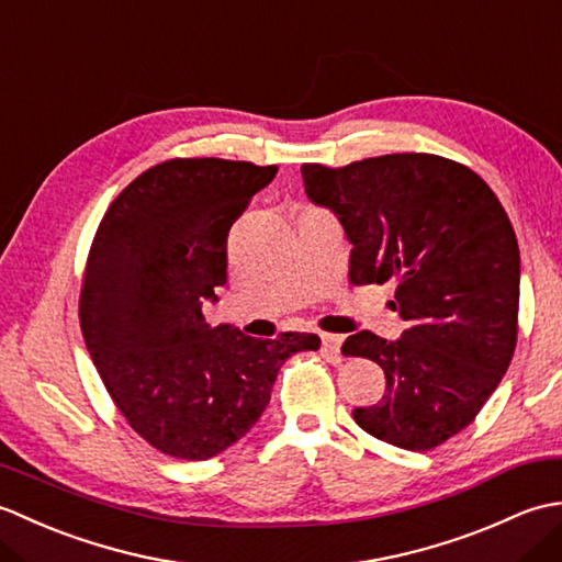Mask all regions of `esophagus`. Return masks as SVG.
<instances>
[{
    "mask_svg": "<svg viewBox=\"0 0 562 562\" xmlns=\"http://www.w3.org/2000/svg\"><path fill=\"white\" fill-rule=\"evenodd\" d=\"M321 342H324V352L330 357H338L340 345H342V336H336V333H324L321 336Z\"/></svg>",
    "mask_w": 562,
    "mask_h": 562,
    "instance_id": "obj_1",
    "label": "esophagus"
}]
</instances>
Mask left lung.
<instances>
[{
    "label": "left lung",
    "instance_id": "left-lung-1",
    "mask_svg": "<svg viewBox=\"0 0 562 562\" xmlns=\"http://www.w3.org/2000/svg\"><path fill=\"white\" fill-rule=\"evenodd\" d=\"M302 178L342 224L352 284H396L391 306L408 321L398 340L360 330L342 342L386 376L355 423L408 451L445 445L475 420L517 348L519 246L505 207L469 166L423 151L302 164Z\"/></svg>",
    "mask_w": 562,
    "mask_h": 562
}]
</instances>
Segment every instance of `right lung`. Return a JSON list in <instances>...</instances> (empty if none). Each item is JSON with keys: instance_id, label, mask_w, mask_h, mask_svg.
Here are the masks:
<instances>
[{"instance_id": "1", "label": "right lung", "mask_w": 562, "mask_h": 562, "mask_svg": "<svg viewBox=\"0 0 562 562\" xmlns=\"http://www.w3.org/2000/svg\"><path fill=\"white\" fill-rule=\"evenodd\" d=\"M278 166L169 159L117 195L93 236L79 324L127 425L166 457L205 461L241 439L282 362L318 350L314 333L248 338L210 328L202 304L226 282V238Z\"/></svg>"}]
</instances>
